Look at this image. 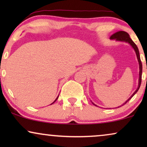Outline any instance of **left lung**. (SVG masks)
<instances>
[{"mask_svg":"<svg viewBox=\"0 0 147 147\" xmlns=\"http://www.w3.org/2000/svg\"><path fill=\"white\" fill-rule=\"evenodd\" d=\"M110 39H116V41H124V42H126V43H128L130 44V45L132 46V48L134 49V51L136 52V57H137V59H138V63H139V78H138V86L137 88V89L136 90V91L134 92L133 94L130 96V97L128 98V99L126 100V101L124 102L123 104H122L121 106H123L125 104L126 102H128L129 100L131 99L132 98V96H133L134 94H135L136 92H138V89L140 88V84H141V78H142V63H141V61H140V55H139V51H138V49L137 47V46L135 43H134L133 41L130 39V35H128V33H126L125 31H118L115 33L113 35L110 36ZM94 105H95L96 106H97L96 105V104H94L93 103ZM120 106H118V108L120 107Z\"/></svg>","mask_w":147,"mask_h":147,"instance_id":"1","label":"left lung"}]
</instances>
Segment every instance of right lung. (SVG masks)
I'll list each match as a JSON object with an SVG mask.
<instances>
[{
    "instance_id": "obj_1",
    "label": "right lung",
    "mask_w": 147,
    "mask_h": 147,
    "mask_svg": "<svg viewBox=\"0 0 147 147\" xmlns=\"http://www.w3.org/2000/svg\"><path fill=\"white\" fill-rule=\"evenodd\" d=\"M58 97H59V96H57V98H56V99H55V101H54V102H53V103H52V104H53V103H54V102H55L56 101V100H57V98H58Z\"/></svg>"
}]
</instances>
